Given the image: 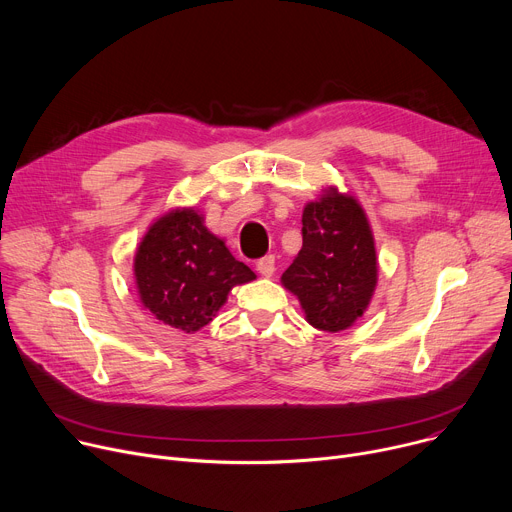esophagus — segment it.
I'll list each match as a JSON object with an SVG mask.
<instances>
[{
	"label": "esophagus",
	"mask_w": 512,
	"mask_h": 512,
	"mask_svg": "<svg viewBox=\"0 0 512 512\" xmlns=\"http://www.w3.org/2000/svg\"><path fill=\"white\" fill-rule=\"evenodd\" d=\"M256 270L262 274V277H272L274 274V256H264L256 262Z\"/></svg>",
	"instance_id": "34e87169"
}]
</instances>
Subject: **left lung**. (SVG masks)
Returning a JSON list of instances; mask_svg holds the SVG:
<instances>
[{"label":"left lung","mask_w":512,"mask_h":512,"mask_svg":"<svg viewBox=\"0 0 512 512\" xmlns=\"http://www.w3.org/2000/svg\"><path fill=\"white\" fill-rule=\"evenodd\" d=\"M303 246L281 283L318 330L340 332L367 311L377 287L375 238L365 209L336 186L303 207Z\"/></svg>","instance_id":"1"}]
</instances>
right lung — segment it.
<instances>
[{
    "instance_id": "add662e5",
    "label": "right lung",
    "mask_w": 512,
    "mask_h": 512,
    "mask_svg": "<svg viewBox=\"0 0 512 512\" xmlns=\"http://www.w3.org/2000/svg\"><path fill=\"white\" fill-rule=\"evenodd\" d=\"M133 274L143 309L186 334L213 322L233 287L256 279L254 270L235 260L225 242L207 229L194 207L172 209L147 227Z\"/></svg>"
}]
</instances>
